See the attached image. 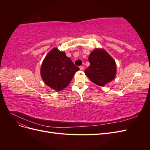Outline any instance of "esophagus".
I'll return each mask as SVG.
<instances>
[{
    "mask_svg": "<svg viewBox=\"0 0 150 150\" xmlns=\"http://www.w3.org/2000/svg\"><path fill=\"white\" fill-rule=\"evenodd\" d=\"M79 69H80V70H84V67L83 66H81L79 67Z\"/></svg>",
    "mask_w": 150,
    "mask_h": 150,
    "instance_id": "esophagus-1",
    "label": "esophagus"
}]
</instances>
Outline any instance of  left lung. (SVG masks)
Here are the masks:
<instances>
[{
	"mask_svg": "<svg viewBox=\"0 0 150 150\" xmlns=\"http://www.w3.org/2000/svg\"><path fill=\"white\" fill-rule=\"evenodd\" d=\"M88 59L90 66L84 72L93 83L104 86L114 79L116 74V62L105 50L94 49Z\"/></svg>",
	"mask_w": 150,
	"mask_h": 150,
	"instance_id": "obj_1",
	"label": "left lung"
}]
</instances>
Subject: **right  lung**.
Wrapping results in <instances>:
<instances>
[{"instance_id":"add662e5","label":"right lung","mask_w":150,"mask_h":150,"mask_svg":"<svg viewBox=\"0 0 150 150\" xmlns=\"http://www.w3.org/2000/svg\"><path fill=\"white\" fill-rule=\"evenodd\" d=\"M79 70L71 59L57 48L52 49L44 58L40 67V74L47 86L56 91L69 84L75 72Z\"/></svg>"}]
</instances>
